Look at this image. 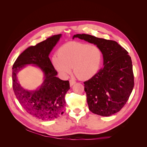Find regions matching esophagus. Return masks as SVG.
I'll list each match as a JSON object with an SVG mask.
<instances>
[{"instance_id": "34e87169", "label": "esophagus", "mask_w": 147, "mask_h": 147, "mask_svg": "<svg viewBox=\"0 0 147 147\" xmlns=\"http://www.w3.org/2000/svg\"><path fill=\"white\" fill-rule=\"evenodd\" d=\"M69 82H70V86H72L74 84L76 83V82H75L74 80H73V79H70V80H69Z\"/></svg>"}]
</instances>
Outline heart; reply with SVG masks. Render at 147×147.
<instances>
[{
	"label": "heart",
	"mask_w": 147,
	"mask_h": 147,
	"mask_svg": "<svg viewBox=\"0 0 147 147\" xmlns=\"http://www.w3.org/2000/svg\"><path fill=\"white\" fill-rule=\"evenodd\" d=\"M102 55V50L97 46L70 42L59 49L57 55L53 57V63L61 74H69L73 68L74 73L78 78L87 80L99 70Z\"/></svg>",
	"instance_id": "b5f03b06"
}]
</instances>
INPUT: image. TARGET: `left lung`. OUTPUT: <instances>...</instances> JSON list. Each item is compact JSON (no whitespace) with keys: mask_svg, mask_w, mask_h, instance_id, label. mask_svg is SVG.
<instances>
[{"mask_svg":"<svg viewBox=\"0 0 147 147\" xmlns=\"http://www.w3.org/2000/svg\"><path fill=\"white\" fill-rule=\"evenodd\" d=\"M78 38L100 48L104 67L84 82L89 109L93 113L109 117L120 111L129 99L134 85L131 57L115 41L88 34H76Z\"/></svg>","mask_w":147,"mask_h":147,"instance_id":"obj_1","label":"left lung"}]
</instances>
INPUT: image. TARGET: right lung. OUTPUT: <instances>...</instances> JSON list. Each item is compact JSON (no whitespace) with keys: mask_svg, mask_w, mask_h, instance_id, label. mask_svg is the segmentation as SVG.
I'll return each instance as SVG.
<instances>
[{"mask_svg":"<svg viewBox=\"0 0 147 147\" xmlns=\"http://www.w3.org/2000/svg\"><path fill=\"white\" fill-rule=\"evenodd\" d=\"M61 37V34L52 35L28 47L18 57L12 67L13 89L17 99L26 112L40 119H54L64 113L69 82L56 77L57 72L48 56ZM28 64L36 65L44 73L45 79L37 90H26L17 81V73Z\"/></svg>","mask_w":147,"mask_h":147,"instance_id":"1","label":"right lung"}]
</instances>
